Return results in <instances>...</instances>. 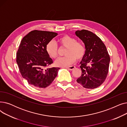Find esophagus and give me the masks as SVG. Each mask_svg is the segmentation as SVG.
Segmentation results:
<instances>
[{
    "mask_svg": "<svg viewBox=\"0 0 127 127\" xmlns=\"http://www.w3.org/2000/svg\"><path fill=\"white\" fill-rule=\"evenodd\" d=\"M67 69H68V70H72L73 69H74L76 67L75 66H68V67H66Z\"/></svg>",
    "mask_w": 127,
    "mask_h": 127,
    "instance_id": "1",
    "label": "esophagus"
}]
</instances>
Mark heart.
Here are the masks:
<instances>
[{
    "instance_id": "b5f03b06",
    "label": "heart",
    "mask_w": 127,
    "mask_h": 127,
    "mask_svg": "<svg viewBox=\"0 0 127 127\" xmlns=\"http://www.w3.org/2000/svg\"><path fill=\"white\" fill-rule=\"evenodd\" d=\"M58 42L66 49L64 53L66 56L58 59L55 61L57 66L61 67L69 66L74 63L76 59L80 60L84 57L85 52V47L81 43L77 42L74 37L67 35H64L58 39ZM46 51L51 58L55 59L58 56V46L53 41H50L47 44Z\"/></svg>"
}]
</instances>
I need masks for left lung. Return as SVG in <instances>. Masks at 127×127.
Listing matches in <instances>:
<instances>
[{
    "label": "left lung",
    "instance_id": "8db88e82",
    "mask_svg": "<svg viewBox=\"0 0 127 127\" xmlns=\"http://www.w3.org/2000/svg\"><path fill=\"white\" fill-rule=\"evenodd\" d=\"M75 34L85 48L80 62L82 74L77 82L86 89L97 88L103 83L108 73L110 58L106 48L101 39L91 31L78 30Z\"/></svg>",
    "mask_w": 127,
    "mask_h": 127
}]
</instances>
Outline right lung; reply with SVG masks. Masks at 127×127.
Returning <instances> with one entry per match:
<instances>
[{
  "mask_svg": "<svg viewBox=\"0 0 127 127\" xmlns=\"http://www.w3.org/2000/svg\"><path fill=\"white\" fill-rule=\"evenodd\" d=\"M58 33L33 30L21 41L16 54V62L21 74L31 86L45 88L57 76L59 67L45 69L53 63L46 51V46Z\"/></svg>",
  "mask_w": 127,
  "mask_h": 127,
  "instance_id": "obj_1",
  "label": "right lung"
}]
</instances>
